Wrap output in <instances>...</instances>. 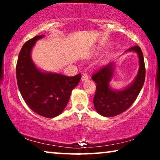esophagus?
<instances>
[{"instance_id": "1", "label": "esophagus", "mask_w": 160, "mask_h": 160, "mask_svg": "<svg viewBox=\"0 0 160 160\" xmlns=\"http://www.w3.org/2000/svg\"><path fill=\"white\" fill-rule=\"evenodd\" d=\"M88 78H89V76L87 75V73H84L82 76V82H85V81L88 80Z\"/></svg>"}]
</instances>
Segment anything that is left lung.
I'll return each instance as SVG.
<instances>
[{
    "instance_id": "obj_1",
    "label": "left lung",
    "mask_w": 160,
    "mask_h": 160,
    "mask_svg": "<svg viewBox=\"0 0 160 160\" xmlns=\"http://www.w3.org/2000/svg\"><path fill=\"white\" fill-rule=\"evenodd\" d=\"M127 52H133L138 54L139 69L133 82L125 88L116 90L110 86L115 72L114 62H110L92 76L97 84L93 99L94 106L97 112L103 117H114L128 110L136 100L143 86L146 70L143 52L138 46L131 47Z\"/></svg>"
}]
</instances>
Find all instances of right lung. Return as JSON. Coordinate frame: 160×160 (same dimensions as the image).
<instances>
[{"mask_svg": "<svg viewBox=\"0 0 160 160\" xmlns=\"http://www.w3.org/2000/svg\"><path fill=\"white\" fill-rule=\"evenodd\" d=\"M43 37L44 35L35 36L22 46L17 63V81L29 108L42 117L54 118L64 111L82 74L69 77L39 69L32 60L31 52L36 41Z\"/></svg>", "mask_w": 160, "mask_h": 160, "instance_id": "1", "label": "right lung"}]
</instances>
